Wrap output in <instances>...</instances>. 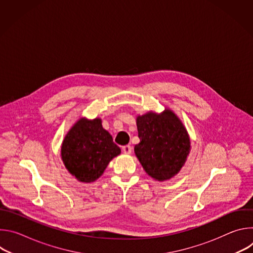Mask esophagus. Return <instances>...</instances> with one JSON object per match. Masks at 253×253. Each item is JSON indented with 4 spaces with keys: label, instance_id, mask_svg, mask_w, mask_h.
<instances>
[{
    "label": "esophagus",
    "instance_id": "34e87169",
    "mask_svg": "<svg viewBox=\"0 0 253 253\" xmlns=\"http://www.w3.org/2000/svg\"><path fill=\"white\" fill-rule=\"evenodd\" d=\"M122 151L124 152V154H131L132 152V147L130 145H126V146H123L122 147Z\"/></svg>",
    "mask_w": 253,
    "mask_h": 253
}]
</instances>
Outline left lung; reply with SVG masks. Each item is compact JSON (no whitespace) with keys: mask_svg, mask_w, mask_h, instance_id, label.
Here are the masks:
<instances>
[{"mask_svg":"<svg viewBox=\"0 0 253 253\" xmlns=\"http://www.w3.org/2000/svg\"><path fill=\"white\" fill-rule=\"evenodd\" d=\"M140 142L134 152L145 172L157 181H166L184 166L191 150L189 134L169 108L136 117Z\"/></svg>","mask_w":253,"mask_h":253,"instance_id":"left-lung-1","label":"left lung"}]
</instances>
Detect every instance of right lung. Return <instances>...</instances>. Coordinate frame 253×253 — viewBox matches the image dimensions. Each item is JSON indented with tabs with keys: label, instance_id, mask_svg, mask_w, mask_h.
<instances>
[{
	"label": "right lung",
	"instance_id": "add662e5",
	"mask_svg": "<svg viewBox=\"0 0 253 253\" xmlns=\"http://www.w3.org/2000/svg\"><path fill=\"white\" fill-rule=\"evenodd\" d=\"M120 153L121 149L98 117L78 119L65 135L61 145V159L66 169L84 183L96 181Z\"/></svg>",
	"mask_w": 253,
	"mask_h": 253
}]
</instances>
